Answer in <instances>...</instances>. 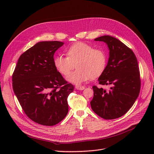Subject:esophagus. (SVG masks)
<instances>
[{
    "label": "esophagus",
    "mask_w": 154,
    "mask_h": 154,
    "mask_svg": "<svg viewBox=\"0 0 154 154\" xmlns=\"http://www.w3.org/2000/svg\"><path fill=\"white\" fill-rule=\"evenodd\" d=\"M76 88L77 90H83L85 88V87L84 86H79V85H76Z\"/></svg>",
    "instance_id": "1"
}]
</instances>
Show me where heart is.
Here are the masks:
<instances>
[{
	"instance_id": "1",
	"label": "heart",
	"mask_w": 154,
	"mask_h": 154,
	"mask_svg": "<svg viewBox=\"0 0 154 154\" xmlns=\"http://www.w3.org/2000/svg\"><path fill=\"white\" fill-rule=\"evenodd\" d=\"M67 56L58 55L54 58V65L57 71L67 76L75 67L77 69L68 77V80L79 85L90 78L100 76L105 71L107 57L100 48L82 42L73 44L66 50Z\"/></svg>"
}]
</instances>
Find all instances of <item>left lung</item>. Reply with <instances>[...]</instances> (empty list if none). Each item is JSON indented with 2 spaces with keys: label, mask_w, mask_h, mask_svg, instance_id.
Returning a JSON list of instances; mask_svg holds the SVG:
<instances>
[{
  "label": "left lung",
  "mask_w": 154,
  "mask_h": 154,
  "mask_svg": "<svg viewBox=\"0 0 154 154\" xmlns=\"http://www.w3.org/2000/svg\"><path fill=\"white\" fill-rule=\"evenodd\" d=\"M104 42L109 49V58L99 84L110 85V89L94 85L91 101L92 110L105 119L122 117L131 108L139 94L140 72L137 60L132 49L114 37L105 35L94 39Z\"/></svg>",
  "instance_id": "left-lung-1"
}]
</instances>
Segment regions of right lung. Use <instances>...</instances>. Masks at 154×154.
<instances>
[{
  "instance_id": "1",
  "label": "right lung",
  "mask_w": 154,
  "mask_h": 154,
  "mask_svg": "<svg viewBox=\"0 0 154 154\" xmlns=\"http://www.w3.org/2000/svg\"><path fill=\"white\" fill-rule=\"evenodd\" d=\"M63 44L59 41L36 44L20 55L12 75L13 89L22 110L42 125H57L68 113L67 97L74 86L57 71L53 58Z\"/></svg>"
}]
</instances>
